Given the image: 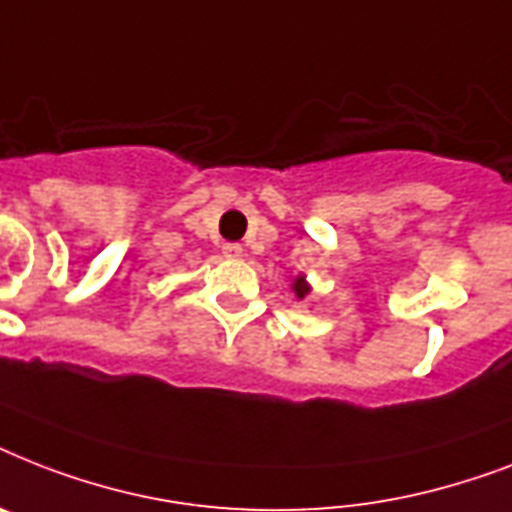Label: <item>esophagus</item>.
I'll return each mask as SVG.
<instances>
[{
    "label": "esophagus",
    "instance_id": "34e87169",
    "mask_svg": "<svg viewBox=\"0 0 512 512\" xmlns=\"http://www.w3.org/2000/svg\"><path fill=\"white\" fill-rule=\"evenodd\" d=\"M223 255L228 257V260H239V257H244V247L241 244H223Z\"/></svg>",
    "mask_w": 512,
    "mask_h": 512
}]
</instances>
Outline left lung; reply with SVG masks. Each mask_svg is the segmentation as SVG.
<instances>
[{"instance_id":"8db88e82","label":"left lung","mask_w":512,"mask_h":512,"mask_svg":"<svg viewBox=\"0 0 512 512\" xmlns=\"http://www.w3.org/2000/svg\"><path fill=\"white\" fill-rule=\"evenodd\" d=\"M292 292H295V295L300 297V300H303V297L308 295V292H311V287H308V281H305V276H297L295 284H292Z\"/></svg>"}]
</instances>
